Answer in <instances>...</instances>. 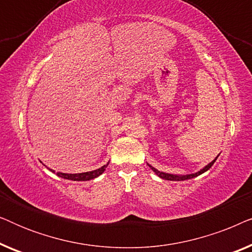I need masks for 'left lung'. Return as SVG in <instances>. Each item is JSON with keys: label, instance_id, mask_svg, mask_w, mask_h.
I'll return each mask as SVG.
<instances>
[{"label": "left lung", "instance_id": "1", "mask_svg": "<svg viewBox=\"0 0 252 252\" xmlns=\"http://www.w3.org/2000/svg\"><path fill=\"white\" fill-rule=\"evenodd\" d=\"M218 156H219V155H218ZM218 156H217V157L215 158V159H213V160L211 161V163H209L208 165H205V166L203 167V168H201V170L197 171V172H195V173H191V174H171V173H165V172L158 171L157 168L153 167L150 164H148V165H149V167L155 172V173H156V174L158 175V177L161 178V179H164V180H170V181H184V180H189V179H192V178L198 177V175H201V174L204 173V172L208 171L209 168H211V166H212L213 164H215V161L217 160V158H218Z\"/></svg>", "mask_w": 252, "mask_h": 252}]
</instances>
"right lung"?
Segmentation results:
<instances>
[{"label":"right lung","mask_w":252,"mask_h":252,"mask_svg":"<svg viewBox=\"0 0 252 252\" xmlns=\"http://www.w3.org/2000/svg\"><path fill=\"white\" fill-rule=\"evenodd\" d=\"M108 164L103 165L102 167L97 168V170H94V171H89V172H82V173H63V172H55V170H51V168L47 167L48 170L53 172V173H56L58 177L60 178H63V179H66V180H72V181H88V180H93V179L97 178L101 175L103 172L105 171L106 166H108Z\"/></svg>","instance_id":"1"}]
</instances>
